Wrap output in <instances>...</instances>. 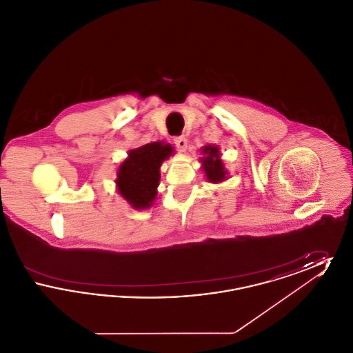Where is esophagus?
Here are the masks:
<instances>
[{
	"mask_svg": "<svg viewBox=\"0 0 353 353\" xmlns=\"http://www.w3.org/2000/svg\"><path fill=\"white\" fill-rule=\"evenodd\" d=\"M173 141H174L176 147H177L180 151L184 152L185 150H186V145H188V140L185 139L184 136H176V137L173 139Z\"/></svg>",
	"mask_w": 353,
	"mask_h": 353,
	"instance_id": "obj_1",
	"label": "esophagus"
}]
</instances>
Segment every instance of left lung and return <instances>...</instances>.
I'll use <instances>...</instances> for the list:
<instances>
[{"instance_id": "obj_1", "label": "left lung", "mask_w": 353, "mask_h": 353, "mask_svg": "<svg viewBox=\"0 0 353 353\" xmlns=\"http://www.w3.org/2000/svg\"><path fill=\"white\" fill-rule=\"evenodd\" d=\"M201 157L202 169L205 172L206 180L214 184H219L221 181L226 180L228 170L223 167V163L221 160L219 147L216 145H206L202 148Z\"/></svg>"}]
</instances>
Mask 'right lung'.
Returning <instances> with one entry per match:
<instances>
[{
	"instance_id": "add662e5",
	"label": "right lung",
	"mask_w": 353,
	"mask_h": 353,
	"mask_svg": "<svg viewBox=\"0 0 353 353\" xmlns=\"http://www.w3.org/2000/svg\"><path fill=\"white\" fill-rule=\"evenodd\" d=\"M173 153L170 144L154 141L128 152L118 169L120 196L137 210L148 209L157 196L160 167Z\"/></svg>"
}]
</instances>
